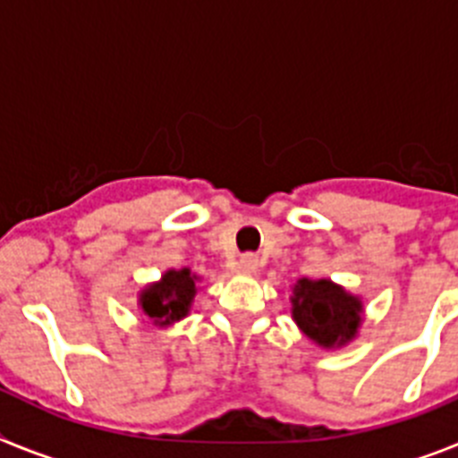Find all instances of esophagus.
<instances>
[{
	"instance_id": "obj_1",
	"label": "esophagus",
	"mask_w": 458,
	"mask_h": 458,
	"mask_svg": "<svg viewBox=\"0 0 458 458\" xmlns=\"http://www.w3.org/2000/svg\"><path fill=\"white\" fill-rule=\"evenodd\" d=\"M238 268H241L242 273H248V275L257 273L259 257H257V254H242L241 261H238Z\"/></svg>"
}]
</instances>
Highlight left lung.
I'll use <instances>...</instances> for the list:
<instances>
[{
	"instance_id": "obj_1",
	"label": "left lung",
	"mask_w": 458,
	"mask_h": 458,
	"mask_svg": "<svg viewBox=\"0 0 458 458\" xmlns=\"http://www.w3.org/2000/svg\"><path fill=\"white\" fill-rule=\"evenodd\" d=\"M291 314L311 342L323 349H339L358 335L362 301L330 279L302 277L293 286Z\"/></svg>"
}]
</instances>
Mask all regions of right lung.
Here are the masks:
<instances>
[{"instance_id": "add662e5", "label": "right lung", "mask_w": 458, "mask_h": 458, "mask_svg": "<svg viewBox=\"0 0 458 458\" xmlns=\"http://www.w3.org/2000/svg\"><path fill=\"white\" fill-rule=\"evenodd\" d=\"M197 275L190 268L167 270L160 282L148 284L140 293V307L144 317L153 321V326H172L188 317L190 305L197 293Z\"/></svg>"}]
</instances>
